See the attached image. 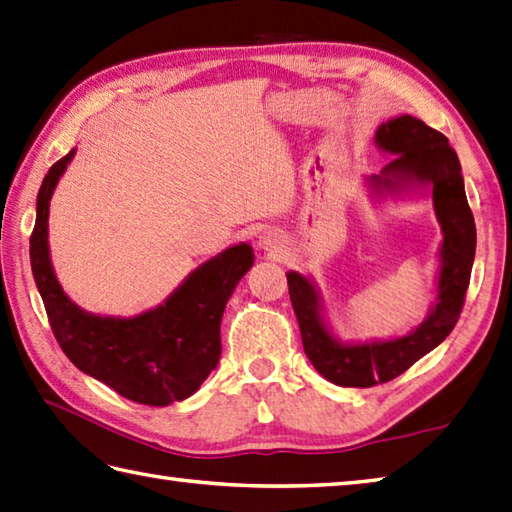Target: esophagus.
<instances>
[{
	"label": "esophagus",
	"mask_w": 512,
	"mask_h": 512,
	"mask_svg": "<svg viewBox=\"0 0 512 512\" xmlns=\"http://www.w3.org/2000/svg\"><path fill=\"white\" fill-rule=\"evenodd\" d=\"M259 246H262L264 250H268V253H277L279 246H282V235H279L277 230L266 228L264 233L259 235Z\"/></svg>",
	"instance_id": "esophagus-1"
}]
</instances>
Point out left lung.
<instances>
[{
  "mask_svg": "<svg viewBox=\"0 0 512 512\" xmlns=\"http://www.w3.org/2000/svg\"><path fill=\"white\" fill-rule=\"evenodd\" d=\"M375 142L395 157L384 166L375 184L393 188L392 180L417 179L433 186V204L444 230L442 273L437 304L415 333L375 344H337L319 317L315 288L299 273H288V293L293 302L304 350L313 366L337 386L370 388L399 377L437 348L455 328L466 302L473 270L477 230L468 206L462 166L448 137L417 117H397L377 128ZM390 176L394 178L389 179Z\"/></svg>",
  "mask_w": 512,
  "mask_h": 512,
  "instance_id": "left-lung-1",
  "label": "left lung"
}]
</instances>
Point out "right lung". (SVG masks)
<instances>
[{
    "label": "right lung",
    "mask_w": 512,
    "mask_h": 512,
    "mask_svg": "<svg viewBox=\"0 0 512 512\" xmlns=\"http://www.w3.org/2000/svg\"><path fill=\"white\" fill-rule=\"evenodd\" d=\"M75 150L59 159L37 193L30 266L50 328L66 357L130 402L168 406L202 386L222 355L219 324L228 297L253 266V248L239 244L190 273L155 310L115 319L88 315L59 286L48 257V202Z\"/></svg>",
    "instance_id": "right-lung-1"
}]
</instances>
